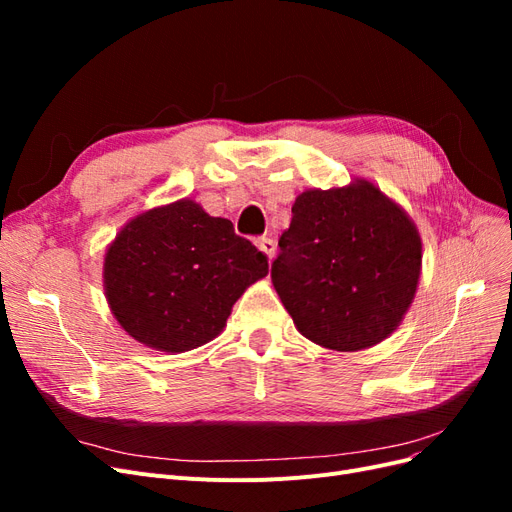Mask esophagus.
I'll return each instance as SVG.
<instances>
[{
  "label": "esophagus",
  "mask_w": 512,
  "mask_h": 512,
  "mask_svg": "<svg viewBox=\"0 0 512 512\" xmlns=\"http://www.w3.org/2000/svg\"><path fill=\"white\" fill-rule=\"evenodd\" d=\"M256 245H258V250L265 254L269 260H273V256H275V241L273 239H269V237H260L258 241H256Z\"/></svg>",
  "instance_id": "obj_1"
}]
</instances>
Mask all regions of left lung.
<instances>
[{
  "mask_svg": "<svg viewBox=\"0 0 512 512\" xmlns=\"http://www.w3.org/2000/svg\"><path fill=\"white\" fill-rule=\"evenodd\" d=\"M280 250L271 280L294 327L337 352L389 337L421 280V232L404 207L363 177L301 192Z\"/></svg>",
  "mask_w": 512,
  "mask_h": 512,
  "instance_id": "8db88e82",
  "label": "left lung"
}]
</instances>
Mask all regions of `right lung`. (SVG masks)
<instances>
[{
    "instance_id": "add662e5",
    "label": "right lung",
    "mask_w": 512,
    "mask_h": 512,
    "mask_svg": "<svg viewBox=\"0 0 512 512\" xmlns=\"http://www.w3.org/2000/svg\"><path fill=\"white\" fill-rule=\"evenodd\" d=\"M269 273L267 256L192 198L151 207L108 243L102 286L138 344L179 354L218 337L241 294Z\"/></svg>"
}]
</instances>
